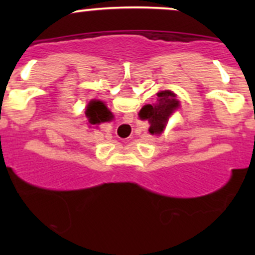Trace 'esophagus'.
I'll return each mask as SVG.
<instances>
[{
    "label": "esophagus",
    "mask_w": 255,
    "mask_h": 255,
    "mask_svg": "<svg viewBox=\"0 0 255 255\" xmlns=\"http://www.w3.org/2000/svg\"><path fill=\"white\" fill-rule=\"evenodd\" d=\"M117 130L121 133V134H128L130 132V126L128 123L122 122L117 126Z\"/></svg>",
    "instance_id": "1"
}]
</instances>
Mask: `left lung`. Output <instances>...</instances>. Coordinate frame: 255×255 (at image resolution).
<instances>
[{
  "instance_id": "obj_1",
  "label": "left lung",
  "mask_w": 255,
  "mask_h": 255,
  "mask_svg": "<svg viewBox=\"0 0 255 255\" xmlns=\"http://www.w3.org/2000/svg\"><path fill=\"white\" fill-rule=\"evenodd\" d=\"M156 104L145 105L139 113L140 120L149 122V133L153 135H160L164 132L169 118L179 109L180 102L176 100V95L173 91H160L156 94Z\"/></svg>"
}]
</instances>
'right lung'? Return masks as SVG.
<instances>
[{"label":"right lung","mask_w":255,"mask_h":255,"mask_svg":"<svg viewBox=\"0 0 255 255\" xmlns=\"http://www.w3.org/2000/svg\"><path fill=\"white\" fill-rule=\"evenodd\" d=\"M89 123L92 126H99L104 122H109L113 118L112 112L107 109L106 105L100 100H92L89 102L85 111Z\"/></svg>","instance_id":"obj_1"}]
</instances>
